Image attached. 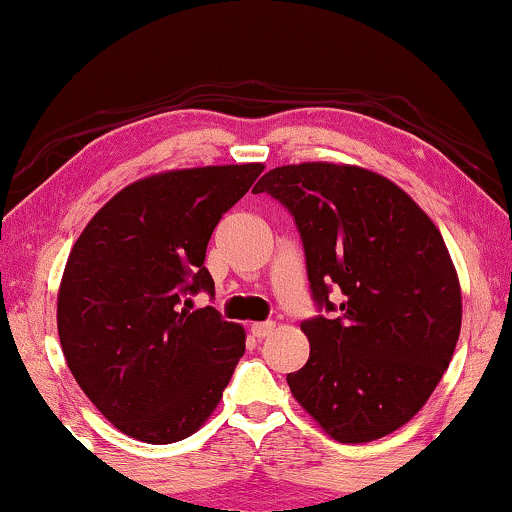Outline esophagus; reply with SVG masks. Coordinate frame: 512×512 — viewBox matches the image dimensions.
I'll return each instance as SVG.
<instances>
[{"label":"esophagus","mask_w":512,"mask_h":512,"mask_svg":"<svg viewBox=\"0 0 512 512\" xmlns=\"http://www.w3.org/2000/svg\"><path fill=\"white\" fill-rule=\"evenodd\" d=\"M274 322H257V324H252L250 326V331H252V336L255 338H267V336H272V331H274Z\"/></svg>","instance_id":"1"}]
</instances>
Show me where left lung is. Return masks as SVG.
<instances>
[{"mask_svg":"<svg viewBox=\"0 0 512 512\" xmlns=\"http://www.w3.org/2000/svg\"><path fill=\"white\" fill-rule=\"evenodd\" d=\"M252 193L291 212L319 310L300 324L310 357L286 377L295 400L341 443L396 432L434 393L463 322L439 229L396 183L360 166H276Z\"/></svg>","mask_w":512,"mask_h":512,"instance_id":"1","label":"left lung"}]
</instances>
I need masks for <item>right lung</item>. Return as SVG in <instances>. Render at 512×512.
Returning a JSON list of instances; mask_svg holds the SVG:
<instances>
[{
	"label": "right lung",
	"instance_id": "right-lung-1",
	"mask_svg": "<svg viewBox=\"0 0 512 512\" xmlns=\"http://www.w3.org/2000/svg\"><path fill=\"white\" fill-rule=\"evenodd\" d=\"M262 164L202 166L116 193L73 245L59 288L66 365L123 434L174 443L200 429L245 353L243 326L190 295L214 298L205 267L214 226Z\"/></svg>",
	"mask_w": 512,
	"mask_h": 512
}]
</instances>
